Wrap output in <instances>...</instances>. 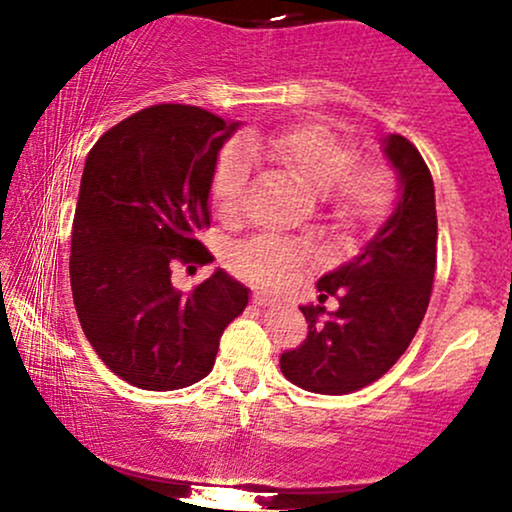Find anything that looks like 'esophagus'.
Segmentation results:
<instances>
[{
	"label": "esophagus",
	"mask_w": 512,
	"mask_h": 512,
	"mask_svg": "<svg viewBox=\"0 0 512 512\" xmlns=\"http://www.w3.org/2000/svg\"><path fill=\"white\" fill-rule=\"evenodd\" d=\"M254 304H258V307H266V304H273V297L266 295V292L254 290Z\"/></svg>",
	"instance_id": "esophagus-1"
}]
</instances>
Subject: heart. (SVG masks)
Segmentation results:
<instances>
[{
    "label": "heart",
    "instance_id": "1",
    "mask_svg": "<svg viewBox=\"0 0 512 512\" xmlns=\"http://www.w3.org/2000/svg\"><path fill=\"white\" fill-rule=\"evenodd\" d=\"M246 152L266 157L307 193L324 195L331 217L350 227H377L396 205L394 174L384 166H355L358 152L326 125L304 123L254 135ZM249 159L232 149L220 159L212 179V203L222 220H239L244 210ZM304 251L295 244L258 237L229 254V268L254 283L283 287L302 266Z\"/></svg>",
    "mask_w": 512,
    "mask_h": 512
}]
</instances>
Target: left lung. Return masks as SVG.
Masks as SVG:
<instances>
[{
	"label": "left lung",
	"instance_id": "1",
	"mask_svg": "<svg viewBox=\"0 0 512 512\" xmlns=\"http://www.w3.org/2000/svg\"><path fill=\"white\" fill-rule=\"evenodd\" d=\"M399 181L392 215L358 256L321 275L319 304H302L307 338L280 355V370L297 387L348 394L380 380L409 348L430 302L438 249V215L430 171L406 137H380ZM326 296L339 297L326 313Z\"/></svg>",
	"mask_w": 512,
	"mask_h": 512
}]
</instances>
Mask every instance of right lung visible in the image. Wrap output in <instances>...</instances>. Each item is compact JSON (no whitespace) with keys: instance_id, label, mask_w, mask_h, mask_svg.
Instances as JSON below:
<instances>
[{"instance_id":"add662e5","label":"right lung","mask_w":512,"mask_h":512,"mask_svg":"<svg viewBox=\"0 0 512 512\" xmlns=\"http://www.w3.org/2000/svg\"><path fill=\"white\" fill-rule=\"evenodd\" d=\"M239 125L159 103L113 125L86 157L72 297L96 355L132 387L171 392L203 380L222 331L249 304V287L222 268L191 295L171 283L174 261H212L195 234L210 225L217 159Z\"/></svg>"}]
</instances>
